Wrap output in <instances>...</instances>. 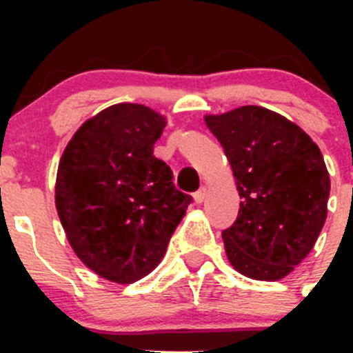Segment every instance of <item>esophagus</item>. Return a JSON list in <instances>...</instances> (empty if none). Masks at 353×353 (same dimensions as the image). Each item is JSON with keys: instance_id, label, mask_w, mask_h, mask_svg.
Masks as SVG:
<instances>
[{"instance_id": "34e87169", "label": "esophagus", "mask_w": 353, "mask_h": 353, "mask_svg": "<svg viewBox=\"0 0 353 353\" xmlns=\"http://www.w3.org/2000/svg\"><path fill=\"white\" fill-rule=\"evenodd\" d=\"M205 198H207V187H201L198 192H194V201L196 203H203Z\"/></svg>"}]
</instances>
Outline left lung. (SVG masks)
<instances>
[{
	"mask_svg": "<svg viewBox=\"0 0 353 353\" xmlns=\"http://www.w3.org/2000/svg\"><path fill=\"white\" fill-rule=\"evenodd\" d=\"M223 145L240 196L239 217L223 232L228 261L242 276L279 281L316 244L327 219L330 179L316 143L261 105L205 114Z\"/></svg>",
	"mask_w": 353,
	"mask_h": 353,
	"instance_id": "obj_1",
	"label": "left lung"
}]
</instances>
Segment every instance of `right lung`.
Returning a JSON list of instances; mask_svg holds the SVG:
<instances>
[{"instance_id":"right-lung-1","label":"right lung","mask_w":353,"mask_h":353,"mask_svg":"<svg viewBox=\"0 0 353 353\" xmlns=\"http://www.w3.org/2000/svg\"><path fill=\"white\" fill-rule=\"evenodd\" d=\"M166 117L120 102L88 118L65 146L54 203L68 244L97 276L130 285L161 263L191 205L154 145Z\"/></svg>"}]
</instances>
